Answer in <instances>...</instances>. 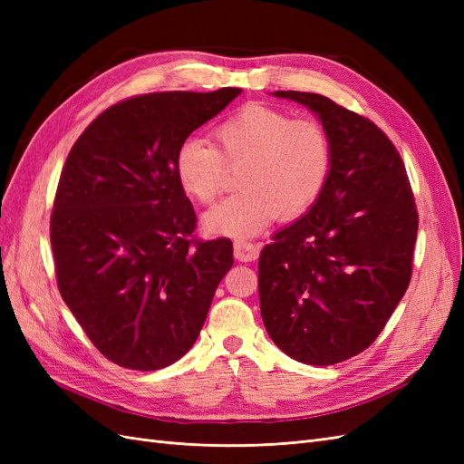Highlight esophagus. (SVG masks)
I'll return each instance as SVG.
<instances>
[{
    "instance_id": "1",
    "label": "esophagus",
    "mask_w": 464,
    "mask_h": 464,
    "mask_svg": "<svg viewBox=\"0 0 464 464\" xmlns=\"http://www.w3.org/2000/svg\"><path fill=\"white\" fill-rule=\"evenodd\" d=\"M234 256L237 261H256L259 256V246L246 240H237L234 242Z\"/></svg>"
}]
</instances>
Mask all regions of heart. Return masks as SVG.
Returning a JSON list of instances; mask_svg holds the SVG:
<instances>
[{"instance_id":"heart-1","label":"heart","mask_w":464,"mask_h":464,"mask_svg":"<svg viewBox=\"0 0 464 464\" xmlns=\"http://www.w3.org/2000/svg\"><path fill=\"white\" fill-rule=\"evenodd\" d=\"M215 144L189 137L174 152V176L188 198L213 203L228 178L240 168L242 191L224 199L203 218L213 234L247 237L269 227L278 215L298 218L325 189L333 145L319 120L296 118L265 104H246L215 130Z\"/></svg>"}]
</instances>
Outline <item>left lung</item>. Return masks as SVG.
<instances>
[{"label":"left lung","instance_id":"8db88e82","mask_svg":"<svg viewBox=\"0 0 464 464\" xmlns=\"http://www.w3.org/2000/svg\"><path fill=\"white\" fill-rule=\"evenodd\" d=\"M275 94L315 111L333 166L310 213L261 249V317L285 354L331 366L366 350L404 296L418 210L397 147L372 120L323 94Z\"/></svg>","mask_w":464,"mask_h":464}]
</instances>
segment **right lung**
<instances>
[{
	"mask_svg": "<svg viewBox=\"0 0 464 464\" xmlns=\"http://www.w3.org/2000/svg\"><path fill=\"white\" fill-rule=\"evenodd\" d=\"M240 92L125 98L69 150L50 218L55 280L98 353L121 368L152 372L184 356L234 263L228 237L193 234L172 160Z\"/></svg>",
	"mask_w": 464,
	"mask_h": 464,
	"instance_id": "right-lung-1",
	"label": "right lung"
}]
</instances>
